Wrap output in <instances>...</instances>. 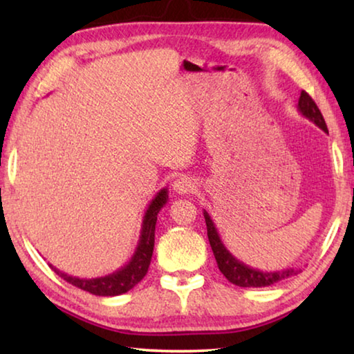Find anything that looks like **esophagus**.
I'll return each instance as SVG.
<instances>
[{
	"label": "esophagus",
	"mask_w": 354,
	"mask_h": 354,
	"mask_svg": "<svg viewBox=\"0 0 354 354\" xmlns=\"http://www.w3.org/2000/svg\"><path fill=\"white\" fill-rule=\"evenodd\" d=\"M194 189H195V183L187 176L179 178L175 183H173V190H175L179 195L190 194V192H194Z\"/></svg>",
	"instance_id": "obj_1"
}]
</instances>
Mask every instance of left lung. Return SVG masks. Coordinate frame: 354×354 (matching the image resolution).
Returning a JSON list of instances; mask_svg holds the SVG:
<instances>
[{"mask_svg": "<svg viewBox=\"0 0 354 354\" xmlns=\"http://www.w3.org/2000/svg\"><path fill=\"white\" fill-rule=\"evenodd\" d=\"M297 109L303 117H306L309 122H313L323 131V133L328 134L325 118H323L320 109L314 103V100L310 98L304 91L301 92V95H299ZM203 214H205L207 237H209V243H211V248L214 251L215 261H217L220 272L223 273V277L230 281V283L236 284L239 287H267V286L277 284L279 281H283L286 278L292 277V274L298 273V270H293V268H286V270H281V272H262V270H257V268L247 266V263L241 262L237 257H234L230 253V250H227L223 245V242H221L218 231L214 225L211 215H209L206 211Z\"/></svg>", "mask_w": 354, "mask_h": 354, "instance_id": "1", "label": "left lung"}]
</instances>
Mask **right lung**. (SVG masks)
<instances>
[{"label":"right lung","instance_id":"right-lung-1","mask_svg":"<svg viewBox=\"0 0 354 354\" xmlns=\"http://www.w3.org/2000/svg\"><path fill=\"white\" fill-rule=\"evenodd\" d=\"M167 201H169V190L167 189H160L158 194H156L154 198L149 201L145 215H143L140 237L139 242H137L134 254L129 259V262L124 263V266L122 268H118L117 272L106 274V277L86 279L70 277V274L57 270L56 267H50L59 274V277L67 281V283L73 284L75 287H80V289L88 293H93V295L115 297L122 295V293H127L128 290L133 289L136 284H139L148 272L154 248L156 221H158L159 211L167 205Z\"/></svg>","mask_w":354,"mask_h":354}]
</instances>
